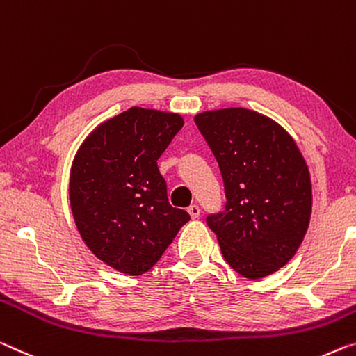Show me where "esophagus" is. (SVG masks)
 Masks as SVG:
<instances>
[{"instance_id": "obj_1", "label": "esophagus", "mask_w": 356, "mask_h": 356, "mask_svg": "<svg viewBox=\"0 0 356 356\" xmlns=\"http://www.w3.org/2000/svg\"><path fill=\"white\" fill-rule=\"evenodd\" d=\"M188 213L191 218H198L200 217V206L198 204H191L188 207Z\"/></svg>"}]
</instances>
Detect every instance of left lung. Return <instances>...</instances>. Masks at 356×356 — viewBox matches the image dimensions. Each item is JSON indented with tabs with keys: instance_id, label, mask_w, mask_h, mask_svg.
<instances>
[{
	"instance_id": "left-lung-1",
	"label": "left lung",
	"mask_w": 356,
	"mask_h": 356,
	"mask_svg": "<svg viewBox=\"0 0 356 356\" xmlns=\"http://www.w3.org/2000/svg\"><path fill=\"white\" fill-rule=\"evenodd\" d=\"M195 123L223 177L225 211L207 216L223 258L247 279L285 266L306 234L312 185L289 133L244 107L201 112Z\"/></svg>"
}]
</instances>
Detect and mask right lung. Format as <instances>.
<instances>
[{"label": "right lung", "mask_w": 356, "mask_h": 356, "mask_svg": "<svg viewBox=\"0 0 356 356\" xmlns=\"http://www.w3.org/2000/svg\"><path fill=\"white\" fill-rule=\"evenodd\" d=\"M182 127L179 114L131 107L90 133L72 161L79 233L95 257L123 274L147 273L190 220L169 204L156 165Z\"/></svg>", "instance_id": "obj_1"}]
</instances>
